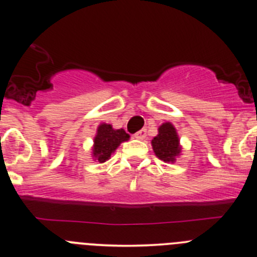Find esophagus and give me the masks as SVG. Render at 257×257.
Instances as JSON below:
<instances>
[{"instance_id":"34e87169","label":"esophagus","mask_w":257,"mask_h":257,"mask_svg":"<svg viewBox=\"0 0 257 257\" xmlns=\"http://www.w3.org/2000/svg\"><path fill=\"white\" fill-rule=\"evenodd\" d=\"M145 137H147V129H141V131L134 134V138L139 139V141H143Z\"/></svg>"}]
</instances>
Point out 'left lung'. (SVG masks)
<instances>
[{"label": "left lung", "instance_id": "8db88e82", "mask_svg": "<svg viewBox=\"0 0 257 257\" xmlns=\"http://www.w3.org/2000/svg\"><path fill=\"white\" fill-rule=\"evenodd\" d=\"M158 131L159 134L152 141L155 155L165 163H174L175 158L180 154L181 150L177 131L170 123H164Z\"/></svg>", "mask_w": 257, "mask_h": 257}]
</instances>
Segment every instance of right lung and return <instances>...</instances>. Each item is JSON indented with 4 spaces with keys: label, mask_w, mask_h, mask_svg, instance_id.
Returning a JSON list of instances; mask_svg holds the SVG:
<instances>
[{
    "label": "right lung",
    "mask_w": 257,
    "mask_h": 257,
    "mask_svg": "<svg viewBox=\"0 0 257 257\" xmlns=\"http://www.w3.org/2000/svg\"><path fill=\"white\" fill-rule=\"evenodd\" d=\"M129 136L123 129H113L110 124H100L94 138L93 157L99 163H104L110 158V154L123 142L128 141Z\"/></svg>",
    "instance_id": "1"
}]
</instances>
